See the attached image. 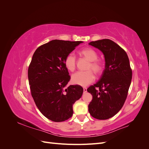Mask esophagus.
<instances>
[{
  "mask_svg": "<svg viewBox=\"0 0 149 149\" xmlns=\"http://www.w3.org/2000/svg\"><path fill=\"white\" fill-rule=\"evenodd\" d=\"M83 91H84V93H86L87 92V88L84 87L83 88Z\"/></svg>",
  "mask_w": 149,
  "mask_h": 149,
  "instance_id": "34e87169",
  "label": "esophagus"
}]
</instances>
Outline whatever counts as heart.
I'll use <instances>...</instances> for the list:
<instances>
[{"mask_svg":"<svg viewBox=\"0 0 149 149\" xmlns=\"http://www.w3.org/2000/svg\"><path fill=\"white\" fill-rule=\"evenodd\" d=\"M79 55L89 61L86 71H78L71 76V81L73 84L86 86L94 81L95 76L94 73L100 75L103 71L104 64L101 60L98 59V53L95 49L88 47L81 49ZM64 65L66 68L70 71H73L76 68V58L74 54L69 53L64 60Z\"/></svg>","mask_w":149,"mask_h":149,"instance_id":"obj_1","label":"heart"}]
</instances>
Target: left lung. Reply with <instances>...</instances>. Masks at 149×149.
<instances>
[{
    "label": "left lung",
    "mask_w": 149,
    "mask_h": 149,
    "mask_svg": "<svg viewBox=\"0 0 149 149\" xmlns=\"http://www.w3.org/2000/svg\"><path fill=\"white\" fill-rule=\"evenodd\" d=\"M104 55L106 66L100 81L88 89L93 96L88 111L93 118L109 119L123 107L131 83L132 71L127 53L109 39L89 43Z\"/></svg>",
    "instance_id": "left-lung-1"
}]
</instances>
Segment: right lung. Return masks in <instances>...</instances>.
<instances>
[{"instance_id": "obj_1", "label": "right lung", "mask_w": 149, "mask_h": 149, "mask_svg": "<svg viewBox=\"0 0 149 149\" xmlns=\"http://www.w3.org/2000/svg\"><path fill=\"white\" fill-rule=\"evenodd\" d=\"M81 41L54 40L36 49L28 69L31 94L42 114L54 122H63L73 116V105L81 97L79 85H66L70 80L64 65L68 54Z\"/></svg>"}]
</instances>
